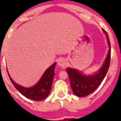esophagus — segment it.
<instances>
[{"label": "esophagus", "instance_id": "1", "mask_svg": "<svg viewBox=\"0 0 121 121\" xmlns=\"http://www.w3.org/2000/svg\"><path fill=\"white\" fill-rule=\"evenodd\" d=\"M57 64L61 68H65L67 66V63L63 58H59L57 60Z\"/></svg>", "mask_w": 121, "mask_h": 121}]
</instances>
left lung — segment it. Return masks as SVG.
I'll use <instances>...</instances> for the list:
<instances>
[{"label": "left lung", "mask_w": 121, "mask_h": 121, "mask_svg": "<svg viewBox=\"0 0 121 121\" xmlns=\"http://www.w3.org/2000/svg\"><path fill=\"white\" fill-rule=\"evenodd\" d=\"M103 32L107 37L109 50L103 66L93 75H85L77 69L68 68L66 69L69 78L70 84L73 92L79 97H84L92 93L99 87L105 78L110 67L111 58V45L107 33L104 29Z\"/></svg>", "instance_id": "obj_1"}]
</instances>
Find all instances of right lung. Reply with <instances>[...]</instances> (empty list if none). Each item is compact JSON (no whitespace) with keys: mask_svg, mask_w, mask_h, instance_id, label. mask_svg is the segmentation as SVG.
Segmentation results:
<instances>
[{"mask_svg":"<svg viewBox=\"0 0 121 121\" xmlns=\"http://www.w3.org/2000/svg\"><path fill=\"white\" fill-rule=\"evenodd\" d=\"M56 63L50 66L43 73L40 80L35 86L30 88H26L15 83L9 75L12 84L14 85L15 88L25 97L34 100H41L48 97L52 88L53 79L54 75V68Z\"/></svg>","mask_w":121,"mask_h":121,"instance_id":"right-lung-1","label":"right lung"}]
</instances>
